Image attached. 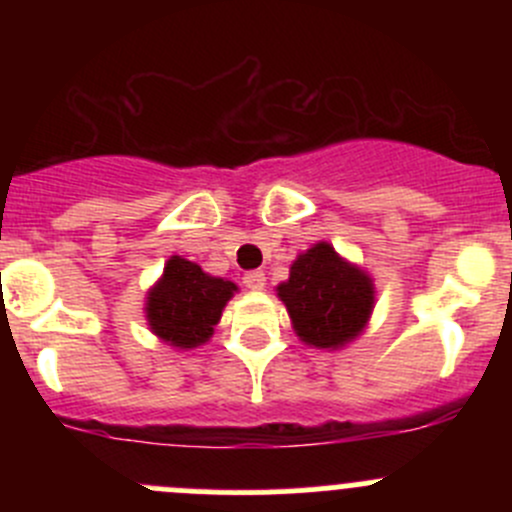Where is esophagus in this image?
<instances>
[{
    "label": "esophagus",
    "mask_w": 512,
    "mask_h": 512,
    "mask_svg": "<svg viewBox=\"0 0 512 512\" xmlns=\"http://www.w3.org/2000/svg\"><path fill=\"white\" fill-rule=\"evenodd\" d=\"M242 282H245L247 289H265V272L262 270H252V272H245V277H242Z\"/></svg>",
    "instance_id": "obj_1"
}]
</instances>
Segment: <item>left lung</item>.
<instances>
[{
	"label": "left lung",
	"instance_id": "obj_1",
	"mask_svg": "<svg viewBox=\"0 0 512 512\" xmlns=\"http://www.w3.org/2000/svg\"><path fill=\"white\" fill-rule=\"evenodd\" d=\"M277 297L304 344L339 349L364 332L374 309V282L329 242H317L292 262Z\"/></svg>",
	"mask_w": 512,
	"mask_h": 512
}]
</instances>
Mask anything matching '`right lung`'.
Returning a JSON list of instances; mask_svg holds the SVG:
<instances>
[{"mask_svg": "<svg viewBox=\"0 0 512 512\" xmlns=\"http://www.w3.org/2000/svg\"><path fill=\"white\" fill-rule=\"evenodd\" d=\"M235 292V282L208 275L195 262L173 255L146 297L148 327L170 347H200L213 337L215 324Z\"/></svg>", "mask_w": 512, "mask_h": 512, "instance_id": "right-lung-1", "label": "right lung"}]
</instances>
